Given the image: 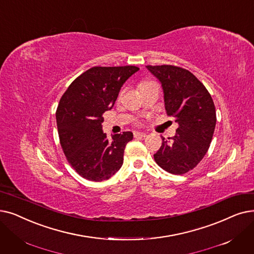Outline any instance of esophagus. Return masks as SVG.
<instances>
[{
    "instance_id": "obj_1",
    "label": "esophagus",
    "mask_w": 254,
    "mask_h": 254,
    "mask_svg": "<svg viewBox=\"0 0 254 254\" xmlns=\"http://www.w3.org/2000/svg\"><path fill=\"white\" fill-rule=\"evenodd\" d=\"M134 137L135 138H144V137H146V134L145 133H141V131H135Z\"/></svg>"
}]
</instances>
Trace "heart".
I'll return each mask as SVG.
<instances>
[{"label": "heart", "instance_id": "heart-1", "mask_svg": "<svg viewBox=\"0 0 254 254\" xmlns=\"http://www.w3.org/2000/svg\"><path fill=\"white\" fill-rule=\"evenodd\" d=\"M148 83H150V82H144V83H142V84L140 85V87H142L143 85H145V84H148Z\"/></svg>", "mask_w": 254, "mask_h": 254}]
</instances>
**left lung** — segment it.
Segmentation results:
<instances>
[{"instance_id":"left-lung-1","label":"left lung","mask_w":254,"mask_h":254,"mask_svg":"<svg viewBox=\"0 0 254 254\" xmlns=\"http://www.w3.org/2000/svg\"><path fill=\"white\" fill-rule=\"evenodd\" d=\"M146 68L160 81L166 113L179 125L174 137H162L154 161L169 173L184 174L202 160L211 144L216 127L213 98L189 70L172 65Z\"/></svg>"}]
</instances>
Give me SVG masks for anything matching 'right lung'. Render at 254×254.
I'll list each match as a JSON object with an SVG mask.
<instances>
[{"label": "right lung", "mask_w": 254, "mask_h": 254, "mask_svg": "<svg viewBox=\"0 0 254 254\" xmlns=\"http://www.w3.org/2000/svg\"><path fill=\"white\" fill-rule=\"evenodd\" d=\"M139 70L136 66H95L78 76L62 95L57 127L64 154L82 178L92 182L109 180L123 166L131 131L112 135L103 131L102 115L111 110L121 87Z\"/></svg>", "instance_id": "1"}]
</instances>
